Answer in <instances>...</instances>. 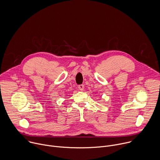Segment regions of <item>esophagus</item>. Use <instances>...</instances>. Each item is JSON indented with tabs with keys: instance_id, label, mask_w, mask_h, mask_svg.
I'll return each mask as SVG.
<instances>
[{
	"instance_id": "esophagus-1",
	"label": "esophagus",
	"mask_w": 160,
	"mask_h": 160,
	"mask_svg": "<svg viewBox=\"0 0 160 160\" xmlns=\"http://www.w3.org/2000/svg\"><path fill=\"white\" fill-rule=\"evenodd\" d=\"M78 89L81 91H82L84 89V85H78Z\"/></svg>"
}]
</instances>
